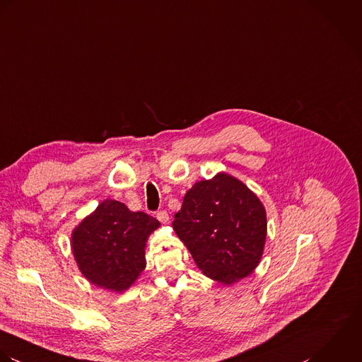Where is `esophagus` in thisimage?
I'll use <instances>...</instances> for the list:
<instances>
[{"instance_id":"34e87169","label":"esophagus","mask_w":362,"mask_h":362,"mask_svg":"<svg viewBox=\"0 0 362 362\" xmlns=\"http://www.w3.org/2000/svg\"><path fill=\"white\" fill-rule=\"evenodd\" d=\"M156 218H158L162 223H168V222H169V216H168V213H166L165 210L158 211V213H156Z\"/></svg>"}]
</instances>
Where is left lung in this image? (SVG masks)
<instances>
[{"instance_id": "8db88e82", "label": "left lung", "mask_w": 362, "mask_h": 362, "mask_svg": "<svg viewBox=\"0 0 362 362\" xmlns=\"http://www.w3.org/2000/svg\"><path fill=\"white\" fill-rule=\"evenodd\" d=\"M172 225L197 267L222 284L249 276L263 255L266 210L256 194L226 173L196 183Z\"/></svg>"}]
</instances>
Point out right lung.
Listing matches in <instances>:
<instances>
[{
	"mask_svg": "<svg viewBox=\"0 0 362 362\" xmlns=\"http://www.w3.org/2000/svg\"><path fill=\"white\" fill-rule=\"evenodd\" d=\"M159 221L123 203L105 200L71 236L81 273L95 286L123 292L145 269V242Z\"/></svg>",
	"mask_w": 362,
	"mask_h": 362,
	"instance_id": "1",
	"label": "right lung"
}]
</instances>
